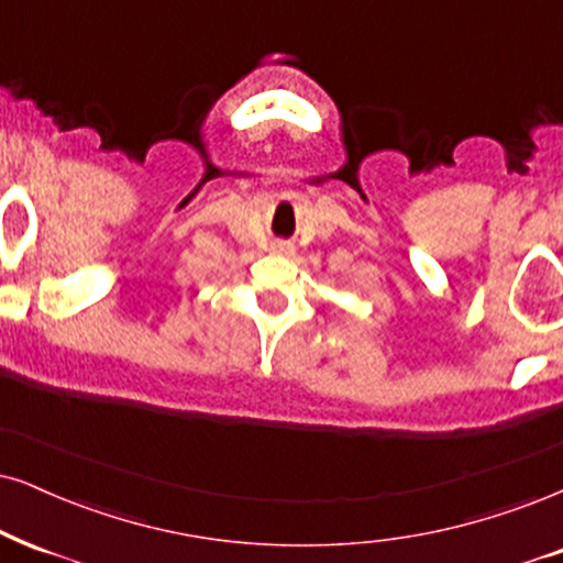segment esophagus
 Wrapping results in <instances>:
<instances>
[{
	"instance_id": "obj_1",
	"label": "esophagus",
	"mask_w": 563,
	"mask_h": 563,
	"mask_svg": "<svg viewBox=\"0 0 563 563\" xmlns=\"http://www.w3.org/2000/svg\"><path fill=\"white\" fill-rule=\"evenodd\" d=\"M276 250H279V253H292V247L289 245H276Z\"/></svg>"
}]
</instances>
